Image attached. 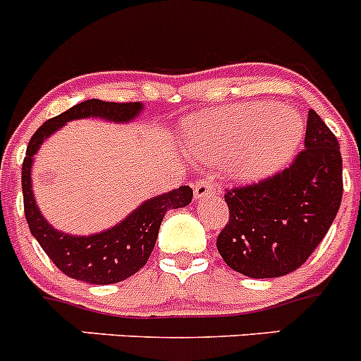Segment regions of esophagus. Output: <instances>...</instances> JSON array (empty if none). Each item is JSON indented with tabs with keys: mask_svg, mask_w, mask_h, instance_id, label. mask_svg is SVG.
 Listing matches in <instances>:
<instances>
[{
	"mask_svg": "<svg viewBox=\"0 0 361 361\" xmlns=\"http://www.w3.org/2000/svg\"><path fill=\"white\" fill-rule=\"evenodd\" d=\"M212 191H214V188H212V183L207 180V178H200V180L195 184V197L197 198H205L207 195H211Z\"/></svg>",
	"mask_w": 361,
	"mask_h": 361,
	"instance_id": "esophagus-1",
	"label": "esophagus"
}]
</instances>
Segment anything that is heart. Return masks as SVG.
<instances>
[{"label": "heart", "instance_id": "b5f03b06", "mask_svg": "<svg viewBox=\"0 0 361 361\" xmlns=\"http://www.w3.org/2000/svg\"><path fill=\"white\" fill-rule=\"evenodd\" d=\"M303 136L301 116L276 102H253L191 120L186 145L202 159H223L235 178H255L276 170Z\"/></svg>", "mask_w": 361, "mask_h": 361}]
</instances>
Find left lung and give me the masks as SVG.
I'll use <instances>...</instances> for the list:
<instances>
[{
  "label": "left lung",
  "mask_w": 361,
  "mask_h": 361,
  "mask_svg": "<svg viewBox=\"0 0 361 361\" xmlns=\"http://www.w3.org/2000/svg\"><path fill=\"white\" fill-rule=\"evenodd\" d=\"M342 190L338 140L310 109L305 149L289 168L260 183L226 190L230 219L216 241L219 255L250 278L293 273L328 234Z\"/></svg>",
  "instance_id": "8db88e82"
}]
</instances>
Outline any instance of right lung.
Returning a JSON list of instances; mask_svg holds the SVG:
<instances>
[{"label":"right lung","mask_w":361,"mask_h":361,"mask_svg":"<svg viewBox=\"0 0 361 361\" xmlns=\"http://www.w3.org/2000/svg\"><path fill=\"white\" fill-rule=\"evenodd\" d=\"M142 109V102H106L90 99L44 122L28 143L23 161V197L30 232L54 266L74 280L94 286H108L138 273L152 253L166 211L186 207L193 198V190L190 186H180L159 197L149 198L126 219L99 234H63L46 221L33 197V156L53 133L71 120L94 116L108 122L126 123L135 120Z\"/></svg>","instance_id":"add662e5"}]
</instances>
